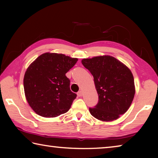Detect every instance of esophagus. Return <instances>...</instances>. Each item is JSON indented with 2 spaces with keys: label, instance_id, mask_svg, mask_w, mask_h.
Instances as JSON below:
<instances>
[{
  "label": "esophagus",
  "instance_id": "1",
  "mask_svg": "<svg viewBox=\"0 0 158 158\" xmlns=\"http://www.w3.org/2000/svg\"><path fill=\"white\" fill-rule=\"evenodd\" d=\"M77 95H78L79 97H81V96L83 95V92L81 91V90H80V91L77 93Z\"/></svg>",
  "mask_w": 158,
  "mask_h": 158
}]
</instances>
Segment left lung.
Returning <instances> with one entry per match:
<instances>
[{"mask_svg":"<svg viewBox=\"0 0 158 158\" xmlns=\"http://www.w3.org/2000/svg\"><path fill=\"white\" fill-rule=\"evenodd\" d=\"M81 63L93 76L99 97L98 105L89 111L99 121L119 118L130 108L135 97L133 74L128 67L111 56L84 58Z\"/></svg>","mask_w":158,"mask_h":158,"instance_id":"obj_1","label":"left lung"}]
</instances>
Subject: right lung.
I'll return each instance as SVG.
<instances>
[{
    "instance_id": "obj_1",
    "label": "right lung",
    "mask_w": 158,
    "mask_h": 158,
    "mask_svg": "<svg viewBox=\"0 0 158 158\" xmlns=\"http://www.w3.org/2000/svg\"><path fill=\"white\" fill-rule=\"evenodd\" d=\"M77 60L63 53L47 52L28 66L23 77L24 93L37 114L54 118L70 109L77 95L70 90V81L65 74Z\"/></svg>"
}]
</instances>
